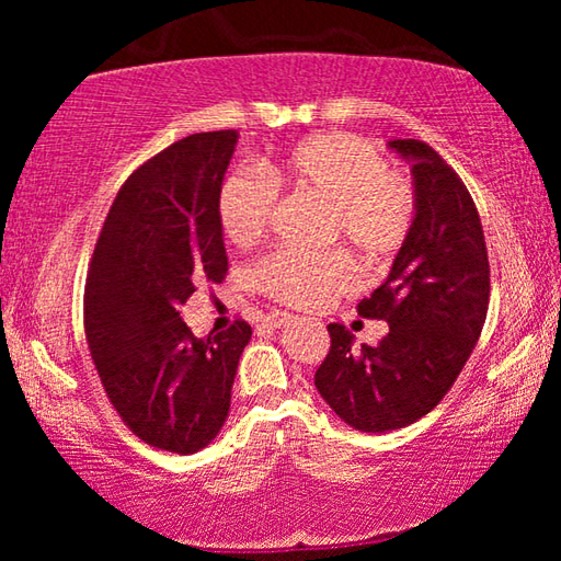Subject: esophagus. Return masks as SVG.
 I'll return each instance as SVG.
<instances>
[{
    "label": "esophagus",
    "instance_id": "34e87169",
    "mask_svg": "<svg viewBox=\"0 0 561 561\" xmlns=\"http://www.w3.org/2000/svg\"><path fill=\"white\" fill-rule=\"evenodd\" d=\"M289 319H291L289 311H270V314L264 317V324H270V327H284Z\"/></svg>",
    "mask_w": 561,
    "mask_h": 561
}]
</instances>
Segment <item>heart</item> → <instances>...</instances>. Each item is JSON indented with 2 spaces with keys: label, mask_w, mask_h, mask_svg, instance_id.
<instances>
[{
  "label": "heart",
  "mask_w": 561,
  "mask_h": 561,
  "mask_svg": "<svg viewBox=\"0 0 561 561\" xmlns=\"http://www.w3.org/2000/svg\"><path fill=\"white\" fill-rule=\"evenodd\" d=\"M262 170L270 181L252 170H234L217 193V220L237 247H250L270 232L279 205L274 185L324 203L321 244H344L366 267L393 260L413 234L415 187L388 168L366 138L321 133L287 156L264 160ZM252 282L274 301L311 309L346 291L354 274L341 252H274L254 264Z\"/></svg>",
  "instance_id": "b5f03b06"
}]
</instances>
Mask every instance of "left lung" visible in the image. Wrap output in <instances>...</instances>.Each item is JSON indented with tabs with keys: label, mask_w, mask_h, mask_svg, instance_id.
Wrapping results in <instances>:
<instances>
[{
	"label": "left lung",
	"mask_w": 561,
	"mask_h": 561,
	"mask_svg": "<svg viewBox=\"0 0 561 561\" xmlns=\"http://www.w3.org/2000/svg\"><path fill=\"white\" fill-rule=\"evenodd\" d=\"M413 163L417 217L388 279L360 299L364 319L388 321L376 346L329 324L314 383L334 413L364 433L398 431L431 413L485 327L490 262L482 222L460 175L415 138L388 144Z\"/></svg>",
	"instance_id": "8db88e82"
}]
</instances>
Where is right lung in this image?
Masks as SVG:
<instances>
[{"instance_id": "obj_1", "label": "right lung", "mask_w": 561, "mask_h": 561, "mask_svg": "<svg viewBox=\"0 0 561 561\" xmlns=\"http://www.w3.org/2000/svg\"><path fill=\"white\" fill-rule=\"evenodd\" d=\"M237 130L193 133L133 170L93 247L83 331L111 405L133 435L190 455L220 433L252 327L197 339L180 307L227 274L217 193Z\"/></svg>"}]
</instances>
